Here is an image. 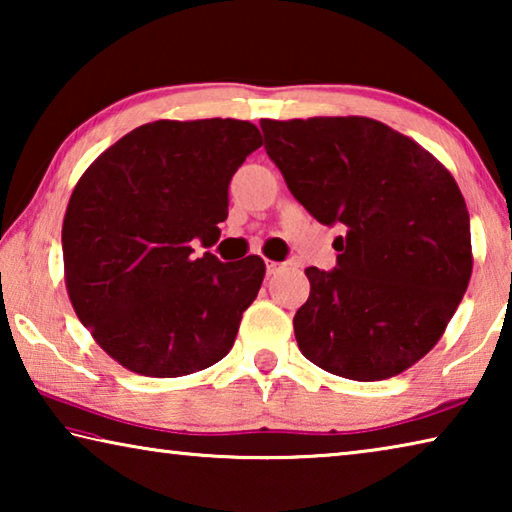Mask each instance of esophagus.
I'll return each mask as SVG.
<instances>
[{"instance_id":"obj_1","label":"esophagus","mask_w":512,"mask_h":512,"mask_svg":"<svg viewBox=\"0 0 512 512\" xmlns=\"http://www.w3.org/2000/svg\"><path fill=\"white\" fill-rule=\"evenodd\" d=\"M266 271H268V275H275L277 271H282V264H277V262H268V259H266Z\"/></svg>"}]
</instances>
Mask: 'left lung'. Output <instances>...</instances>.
I'll return each mask as SVG.
<instances>
[{
  "label": "left lung",
  "mask_w": 512,
  "mask_h": 512,
  "mask_svg": "<svg viewBox=\"0 0 512 512\" xmlns=\"http://www.w3.org/2000/svg\"><path fill=\"white\" fill-rule=\"evenodd\" d=\"M259 126L298 203L345 230L334 271H305L311 291L293 318L300 352L345 379L400 375L440 341L470 284V214L454 176L377 119Z\"/></svg>",
  "instance_id": "8db88e82"
}]
</instances>
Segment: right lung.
<instances>
[{"instance_id":"obj_1","label":"right lung","mask_w":512,"mask_h":512,"mask_svg":"<svg viewBox=\"0 0 512 512\" xmlns=\"http://www.w3.org/2000/svg\"><path fill=\"white\" fill-rule=\"evenodd\" d=\"M259 128L239 119H160L135 128L76 183L63 221L65 284L92 339L144 377H183L232 350L266 266L223 264L216 241L228 187Z\"/></svg>"}]
</instances>
